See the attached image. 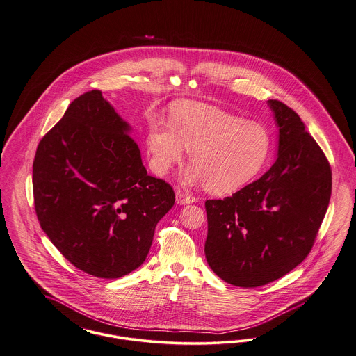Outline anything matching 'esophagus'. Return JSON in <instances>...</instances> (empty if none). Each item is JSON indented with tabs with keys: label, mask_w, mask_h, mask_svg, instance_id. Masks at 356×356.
I'll use <instances>...</instances> for the list:
<instances>
[{
	"label": "esophagus",
	"mask_w": 356,
	"mask_h": 356,
	"mask_svg": "<svg viewBox=\"0 0 356 356\" xmlns=\"http://www.w3.org/2000/svg\"><path fill=\"white\" fill-rule=\"evenodd\" d=\"M175 200H177V204H179V205H188V204L197 201L195 197L190 195V194L182 191V190H177L175 191Z\"/></svg>",
	"instance_id": "obj_1"
}]
</instances>
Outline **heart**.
<instances>
[{
	"label": "heart",
	"instance_id": "obj_1",
	"mask_svg": "<svg viewBox=\"0 0 356 356\" xmlns=\"http://www.w3.org/2000/svg\"><path fill=\"white\" fill-rule=\"evenodd\" d=\"M152 170L163 175L190 149L191 166L182 174L186 186L204 185L227 194L250 182L264 166L271 139L266 128L212 105L175 102L170 124H154L147 132Z\"/></svg>",
	"mask_w": 356,
	"mask_h": 356
}]
</instances>
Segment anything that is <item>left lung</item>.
<instances>
[{
	"mask_svg": "<svg viewBox=\"0 0 356 356\" xmlns=\"http://www.w3.org/2000/svg\"><path fill=\"white\" fill-rule=\"evenodd\" d=\"M278 129V155L259 179L224 200H208L207 261L222 281L258 287L308 257L328 209L331 166L300 116L267 101Z\"/></svg>",
	"mask_w": 356,
	"mask_h": 356,
	"instance_id": "1",
	"label": "left lung"
}]
</instances>
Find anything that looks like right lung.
<instances>
[{
  "instance_id": "obj_1",
  "label": "right lung",
  "mask_w": 356,
  "mask_h": 356,
  "mask_svg": "<svg viewBox=\"0 0 356 356\" xmlns=\"http://www.w3.org/2000/svg\"><path fill=\"white\" fill-rule=\"evenodd\" d=\"M99 90L79 95L40 140L32 171L35 209L60 254L97 278L145 261L175 194L147 174L142 154Z\"/></svg>"
}]
</instances>
